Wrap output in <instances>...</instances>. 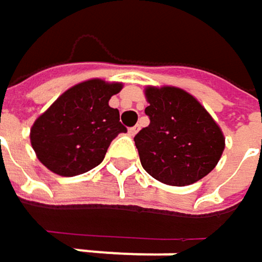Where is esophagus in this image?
Wrapping results in <instances>:
<instances>
[{
	"label": "esophagus",
	"mask_w": 262,
	"mask_h": 262,
	"mask_svg": "<svg viewBox=\"0 0 262 262\" xmlns=\"http://www.w3.org/2000/svg\"><path fill=\"white\" fill-rule=\"evenodd\" d=\"M138 129H139V127H138V126H133V127H129V135H130V136H135V133H136V132H138Z\"/></svg>",
	"instance_id": "esophagus-1"
}]
</instances>
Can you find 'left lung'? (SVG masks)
Listing matches in <instances>:
<instances>
[{
	"label": "left lung",
	"instance_id": "1",
	"mask_svg": "<svg viewBox=\"0 0 262 262\" xmlns=\"http://www.w3.org/2000/svg\"><path fill=\"white\" fill-rule=\"evenodd\" d=\"M150 124L135 135L142 168L156 181L185 186L214 170L225 138L206 109L179 88H147Z\"/></svg>",
	"mask_w": 262,
	"mask_h": 262
}]
</instances>
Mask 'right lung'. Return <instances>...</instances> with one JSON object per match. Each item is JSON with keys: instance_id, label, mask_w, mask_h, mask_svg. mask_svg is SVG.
Instances as JSON below:
<instances>
[{"instance_id": "right-lung-1", "label": "right lung", "mask_w": 262, "mask_h": 262, "mask_svg": "<svg viewBox=\"0 0 262 262\" xmlns=\"http://www.w3.org/2000/svg\"><path fill=\"white\" fill-rule=\"evenodd\" d=\"M121 83L88 80L63 92L33 124L30 139L37 159L59 176L83 174L101 164L111 142L127 129L109 106Z\"/></svg>"}]
</instances>
